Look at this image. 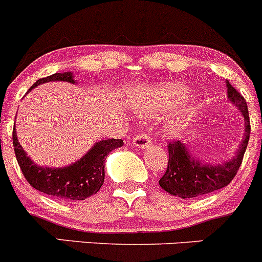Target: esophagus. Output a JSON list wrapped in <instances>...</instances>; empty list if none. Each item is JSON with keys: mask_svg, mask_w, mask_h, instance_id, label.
<instances>
[{"mask_svg": "<svg viewBox=\"0 0 262 262\" xmlns=\"http://www.w3.org/2000/svg\"><path fill=\"white\" fill-rule=\"evenodd\" d=\"M132 145H134L135 147H140V149H146V147H149L151 145V140L150 137L147 136L146 132H141V134L135 136Z\"/></svg>", "mask_w": 262, "mask_h": 262, "instance_id": "esophagus-1", "label": "esophagus"}]
</instances>
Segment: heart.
I'll list each match as a JSON object with an SVG mask.
<instances>
[{
	"label": "heart",
	"instance_id": "1",
	"mask_svg": "<svg viewBox=\"0 0 262 262\" xmlns=\"http://www.w3.org/2000/svg\"><path fill=\"white\" fill-rule=\"evenodd\" d=\"M189 92L179 84H161L155 88H142L130 96L131 110L141 118H152L179 108ZM183 128L182 121H171L169 130L178 134Z\"/></svg>",
	"mask_w": 262,
	"mask_h": 262
}]
</instances>
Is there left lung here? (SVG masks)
<instances>
[{
	"instance_id": "8db88e82",
	"label": "left lung",
	"mask_w": 262,
	"mask_h": 262,
	"mask_svg": "<svg viewBox=\"0 0 262 262\" xmlns=\"http://www.w3.org/2000/svg\"><path fill=\"white\" fill-rule=\"evenodd\" d=\"M226 84H227L228 98L239 110L245 118L244 140L231 160L222 164H212V165L202 163L199 159L190 155L184 142L179 140L169 142L168 169L159 180V184L164 190L172 195L180 196L183 199L194 198L222 189L223 187L230 184L241 166L251 132L249 110L244 97L232 87L228 80Z\"/></svg>"
}]
</instances>
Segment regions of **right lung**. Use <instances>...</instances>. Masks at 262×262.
<instances>
[{
	"mask_svg": "<svg viewBox=\"0 0 262 262\" xmlns=\"http://www.w3.org/2000/svg\"><path fill=\"white\" fill-rule=\"evenodd\" d=\"M54 80H63L73 84L75 83L73 73H55L35 82L28 93L32 88L42 83ZM12 140L18 166L29 184L41 193L54 195L63 201H84L101 189L104 182V158L112 150L123 145L121 139L102 140L96 142L84 156L71 165L64 168H48L36 165L29 158L18 142L15 127L12 132Z\"/></svg>",
	"mask_w": 262,
	"mask_h": 262,
	"instance_id": "right-lung-1",
	"label": "right lung"
}]
</instances>
